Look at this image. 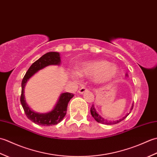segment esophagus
I'll list each match as a JSON object with an SVG mask.
<instances>
[{
	"label": "esophagus",
	"instance_id": "1",
	"mask_svg": "<svg viewBox=\"0 0 157 157\" xmlns=\"http://www.w3.org/2000/svg\"><path fill=\"white\" fill-rule=\"evenodd\" d=\"M88 91V90H87V88H86L84 86H82V87L79 89V90H78V92L79 93V94H84V92H87Z\"/></svg>",
	"mask_w": 157,
	"mask_h": 157
}]
</instances>
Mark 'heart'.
<instances>
[{
	"mask_svg": "<svg viewBox=\"0 0 157 157\" xmlns=\"http://www.w3.org/2000/svg\"><path fill=\"white\" fill-rule=\"evenodd\" d=\"M78 71L82 75L92 76L96 83L105 84L115 78L119 69L116 65L105 60H96L84 63L79 67ZM73 75L76 76L78 73H75Z\"/></svg>",
	"mask_w": 157,
	"mask_h": 157,
	"instance_id": "obj_1",
	"label": "heart"
}]
</instances>
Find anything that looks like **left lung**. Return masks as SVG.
I'll use <instances>...</instances> for the list:
<instances>
[{
  "label": "left lung",
  "mask_w": 157,
  "mask_h": 157,
  "mask_svg": "<svg viewBox=\"0 0 157 157\" xmlns=\"http://www.w3.org/2000/svg\"><path fill=\"white\" fill-rule=\"evenodd\" d=\"M125 75L127 77L128 76V75L127 74V73H126ZM133 106H134V103L132 104V105L131 106V109H130V110H129V111L128 113H127V114L124 117H123L122 118L119 119L118 120H115V121H109V120H107V119H106L105 118L102 117L98 113H97V111H96V110L94 108V105H92V107L90 109V113H91L92 116L93 117H94V119L97 122L102 123V124H106V125H113V124H116V123H118L119 122H121V121H123V119H125L127 117H128L129 115V113H131L132 110L133 109Z\"/></svg>",
  "instance_id": "8db88e82"
}]
</instances>
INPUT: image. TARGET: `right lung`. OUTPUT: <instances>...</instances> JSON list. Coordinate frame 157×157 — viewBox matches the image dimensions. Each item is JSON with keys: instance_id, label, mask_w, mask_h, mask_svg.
<instances>
[{"instance_id": "obj_1", "label": "right lung", "mask_w": 157, "mask_h": 157, "mask_svg": "<svg viewBox=\"0 0 157 157\" xmlns=\"http://www.w3.org/2000/svg\"><path fill=\"white\" fill-rule=\"evenodd\" d=\"M61 63V56L59 52H47L33 63L23 77L21 82V94L20 101L27 117L36 124L42 126H51L56 125L61 122L66 115L69 101L73 97V94L71 93H62L52 111L45 113H37L33 111L25 101L24 88L26 83L29 78H31L36 73L45 68L46 67L49 65H59Z\"/></svg>"}]
</instances>
